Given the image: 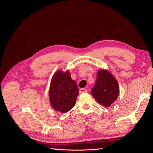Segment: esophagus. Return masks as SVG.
I'll return each instance as SVG.
<instances>
[{"label":"esophagus","mask_w":153,"mask_h":153,"mask_svg":"<svg viewBox=\"0 0 153 153\" xmlns=\"http://www.w3.org/2000/svg\"><path fill=\"white\" fill-rule=\"evenodd\" d=\"M87 91V90L85 88H81L79 89V93H85Z\"/></svg>","instance_id":"obj_1"}]
</instances>
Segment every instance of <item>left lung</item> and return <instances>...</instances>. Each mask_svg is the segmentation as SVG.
Segmentation results:
<instances>
[{
	"label": "left lung",
	"mask_w": 153,
	"mask_h": 153,
	"mask_svg": "<svg viewBox=\"0 0 153 153\" xmlns=\"http://www.w3.org/2000/svg\"><path fill=\"white\" fill-rule=\"evenodd\" d=\"M91 93L99 104L109 107L118 99L120 93L118 83L110 71L100 69L97 71L96 83Z\"/></svg>",
	"instance_id": "left-lung-1"
}]
</instances>
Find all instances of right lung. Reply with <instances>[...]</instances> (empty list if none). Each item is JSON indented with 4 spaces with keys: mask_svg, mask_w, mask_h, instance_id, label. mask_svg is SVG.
Instances as JSON below:
<instances>
[{
    "mask_svg": "<svg viewBox=\"0 0 153 153\" xmlns=\"http://www.w3.org/2000/svg\"><path fill=\"white\" fill-rule=\"evenodd\" d=\"M79 89L76 81L71 78L68 70H57L54 74L48 91L51 106L57 112L66 113L75 106Z\"/></svg>",
    "mask_w": 153,
    "mask_h": 153,
    "instance_id": "1",
    "label": "right lung"
}]
</instances>
